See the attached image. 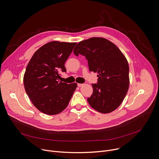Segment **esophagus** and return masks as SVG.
I'll return each mask as SVG.
<instances>
[{
	"mask_svg": "<svg viewBox=\"0 0 159 159\" xmlns=\"http://www.w3.org/2000/svg\"><path fill=\"white\" fill-rule=\"evenodd\" d=\"M77 85H78V87H82V86H83L84 85V84H77Z\"/></svg>",
	"mask_w": 159,
	"mask_h": 159,
	"instance_id": "1",
	"label": "esophagus"
}]
</instances>
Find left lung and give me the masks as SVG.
I'll list each match as a JSON object with an SVG mask.
<instances>
[{
    "label": "left lung",
    "instance_id": "8db88e82",
    "mask_svg": "<svg viewBox=\"0 0 159 159\" xmlns=\"http://www.w3.org/2000/svg\"><path fill=\"white\" fill-rule=\"evenodd\" d=\"M74 53L85 56L89 70L98 74V82L92 84L93 93L87 98L89 105L104 114L116 109L129 84V65L124 54L114 43L99 37L79 42Z\"/></svg>",
    "mask_w": 159,
    "mask_h": 159
}]
</instances>
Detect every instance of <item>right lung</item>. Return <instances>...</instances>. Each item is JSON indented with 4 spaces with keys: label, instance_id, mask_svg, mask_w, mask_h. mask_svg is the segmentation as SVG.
<instances>
[{
    "label": "right lung",
    "instance_id": "right-lung-1",
    "mask_svg": "<svg viewBox=\"0 0 159 159\" xmlns=\"http://www.w3.org/2000/svg\"><path fill=\"white\" fill-rule=\"evenodd\" d=\"M77 43L53 41L35 52L24 75L26 92L33 105L48 115H58L69 104L77 84L58 80L65 63Z\"/></svg>",
    "mask_w": 159,
    "mask_h": 159
}]
</instances>
